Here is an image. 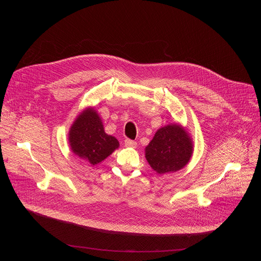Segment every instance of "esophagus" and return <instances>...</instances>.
Listing matches in <instances>:
<instances>
[{"instance_id":"1","label":"esophagus","mask_w":261,"mask_h":261,"mask_svg":"<svg viewBox=\"0 0 261 261\" xmlns=\"http://www.w3.org/2000/svg\"><path fill=\"white\" fill-rule=\"evenodd\" d=\"M125 145L128 146V147H136L137 143H136V141H134V140L126 139V140H125Z\"/></svg>"}]
</instances>
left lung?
I'll return each mask as SVG.
<instances>
[{
  "label": "left lung",
  "instance_id": "obj_1",
  "mask_svg": "<svg viewBox=\"0 0 261 261\" xmlns=\"http://www.w3.org/2000/svg\"><path fill=\"white\" fill-rule=\"evenodd\" d=\"M193 154V141L180 125L160 128L145 147V158L160 174L173 172L188 164Z\"/></svg>",
  "mask_w": 261,
  "mask_h": 261
}]
</instances>
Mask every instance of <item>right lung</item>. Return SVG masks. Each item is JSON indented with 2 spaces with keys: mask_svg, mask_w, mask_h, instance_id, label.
<instances>
[{
  "mask_svg": "<svg viewBox=\"0 0 261 261\" xmlns=\"http://www.w3.org/2000/svg\"><path fill=\"white\" fill-rule=\"evenodd\" d=\"M69 143L74 154L92 165L102 162L120 146L116 137L105 133L99 115L92 107L85 109L72 124Z\"/></svg>",
  "mask_w": 261,
  "mask_h": 261,
  "instance_id": "add662e5",
  "label": "right lung"
}]
</instances>
